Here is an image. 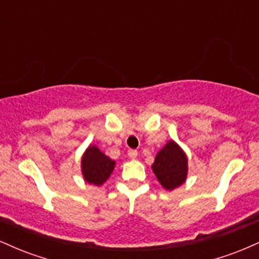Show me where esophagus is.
Wrapping results in <instances>:
<instances>
[{"mask_svg":"<svg viewBox=\"0 0 259 259\" xmlns=\"http://www.w3.org/2000/svg\"><path fill=\"white\" fill-rule=\"evenodd\" d=\"M127 156H129V158L135 159L136 157H138V151H135V150H130L129 152H127Z\"/></svg>","mask_w":259,"mask_h":259,"instance_id":"34e87169","label":"esophagus"}]
</instances>
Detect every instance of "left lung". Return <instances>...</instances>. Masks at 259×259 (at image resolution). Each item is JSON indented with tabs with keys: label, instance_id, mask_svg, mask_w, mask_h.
I'll return each instance as SVG.
<instances>
[{
	"label": "left lung",
	"instance_id": "obj_1",
	"mask_svg": "<svg viewBox=\"0 0 259 259\" xmlns=\"http://www.w3.org/2000/svg\"><path fill=\"white\" fill-rule=\"evenodd\" d=\"M189 160L185 151L174 140H169L157 152L152 170L158 183L168 191L183 185L189 171Z\"/></svg>",
	"mask_w": 259,
	"mask_h": 259
}]
</instances>
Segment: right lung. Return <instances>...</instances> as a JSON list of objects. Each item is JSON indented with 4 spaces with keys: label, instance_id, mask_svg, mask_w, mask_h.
<instances>
[{
    "label": "right lung",
    "instance_id": "right-lung-1",
    "mask_svg": "<svg viewBox=\"0 0 259 259\" xmlns=\"http://www.w3.org/2000/svg\"><path fill=\"white\" fill-rule=\"evenodd\" d=\"M115 168V160L106 156L96 145H89L81 156V174L90 185L102 186Z\"/></svg>",
    "mask_w": 259,
    "mask_h": 259
}]
</instances>
